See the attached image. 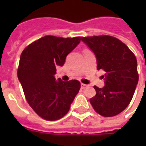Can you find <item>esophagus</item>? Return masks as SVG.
Here are the masks:
<instances>
[{
    "mask_svg": "<svg viewBox=\"0 0 146 146\" xmlns=\"http://www.w3.org/2000/svg\"><path fill=\"white\" fill-rule=\"evenodd\" d=\"M87 86H87V85L83 84V83H81V89H86V88Z\"/></svg>",
    "mask_w": 146,
    "mask_h": 146,
    "instance_id": "1",
    "label": "esophagus"
}]
</instances>
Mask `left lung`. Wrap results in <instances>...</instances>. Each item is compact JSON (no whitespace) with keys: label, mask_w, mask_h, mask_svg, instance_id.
Masks as SVG:
<instances>
[{"label":"left lung","mask_w":146,"mask_h":146,"mask_svg":"<svg viewBox=\"0 0 146 146\" xmlns=\"http://www.w3.org/2000/svg\"><path fill=\"white\" fill-rule=\"evenodd\" d=\"M92 50L97 70L105 72L104 86H94L96 95L90 98L94 110L103 117H113L122 112L131 102L139 81L137 60L128 47L109 35L82 37Z\"/></svg>","instance_id":"left-lung-1"}]
</instances>
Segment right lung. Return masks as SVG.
<instances>
[{"instance_id":"right-lung-1","label":"right lung","mask_w":146,"mask_h":146,"mask_svg":"<svg viewBox=\"0 0 146 146\" xmlns=\"http://www.w3.org/2000/svg\"><path fill=\"white\" fill-rule=\"evenodd\" d=\"M81 38L46 35L22 52L18 79L29 104L44 120H57L67 113L80 89L78 80H56V67L62 66L66 56L77 46Z\"/></svg>"}]
</instances>
